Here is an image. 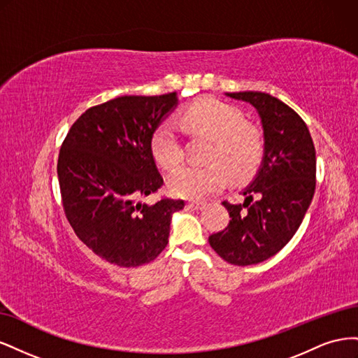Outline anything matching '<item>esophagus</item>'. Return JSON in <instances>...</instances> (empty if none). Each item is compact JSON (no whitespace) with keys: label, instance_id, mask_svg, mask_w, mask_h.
Segmentation results:
<instances>
[{"label":"esophagus","instance_id":"34e87169","mask_svg":"<svg viewBox=\"0 0 358 358\" xmlns=\"http://www.w3.org/2000/svg\"><path fill=\"white\" fill-rule=\"evenodd\" d=\"M204 206H206V203H203V201H189L187 204V208H189L192 210H201Z\"/></svg>","mask_w":358,"mask_h":358}]
</instances>
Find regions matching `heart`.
<instances>
[{"label":"heart","instance_id":"obj_1","mask_svg":"<svg viewBox=\"0 0 358 358\" xmlns=\"http://www.w3.org/2000/svg\"><path fill=\"white\" fill-rule=\"evenodd\" d=\"M183 128L208 133L215 138L208 166H183L169 176L171 196L200 200L221 189L229 173L233 178H246L258 167L263 157V140L257 129L246 124L245 113L237 107L215 99H203L180 115ZM150 148L158 164L164 169L178 167L185 150L176 124L164 121L152 134ZM227 169H225L224 167Z\"/></svg>","mask_w":358,"mask_h":358}]
</instances>
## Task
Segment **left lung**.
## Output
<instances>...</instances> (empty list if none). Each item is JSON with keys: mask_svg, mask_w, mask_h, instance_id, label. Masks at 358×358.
Returning a JSON list of instances; mask_svg holds the SVG:
<instances>
[{"mask_svg": "<svg viewBox=\"0 0 358 358\" xmlns=\"http://www.w3.org/2000/svg\"><path fill=\"white\" fill-rule=\"evenodd\" d=\"M251 104L263 127V159L242 189L245 201L230 204L225 230L209 237L227 263L251 266L279 252L296 234L315 192L317 157L309 129L285 103L258 91L225 92Z\"/></svg>", "mask_w": 358, "mask_h": 358, "instance_id": "obj_1", "label": "left lung"}]
</instances>
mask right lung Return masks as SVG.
Segmentation results:
<instances>
[{
	"label": "right lung",
	"instance_id": "add662e5",
	"mask_svg": "<svg viewBox=\"0 0 358 358\" xmlns=\"http://www.w3.org/2000/svg\"><path fill=\"white\" fill-rule=\"evenodd\" d=\"M178 94L124 95L86 110L58 158L64 210L79 239L106 262L137 267L169 243L182 200L138 201L162 185L150 140L178 107Z\"/></svg>",
	"mask_w": 358,
	"mask_h": 358
}]
</instances>
